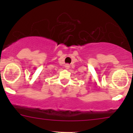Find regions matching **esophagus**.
<instances>
[{"instance_id":"1","label":"esophagus","mask_w":133,"mask_h":133,"mask_svg":"<svg viewBox=\"0 0 133 133\" xmlns=\"http://www.w3.org/2000/svg\"><path fill=\"white\" fill-rule=\"evenodd\" d=\"M69 68H70V65L69 64H66L65 65V68L66 69H68Z\"/></svg>"}]
</instances>
